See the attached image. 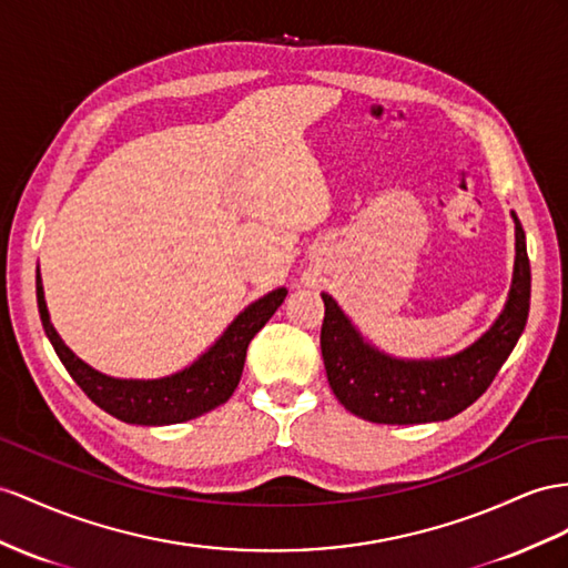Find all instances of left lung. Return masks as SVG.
Masks as SVG:
<instances>
[{"label":"left lung","instance_id":"left-lung-1","mask_svg":"<svg viewBox=\"0 0 568 568\" xmlns=\"http://www.w3.org/2000/svg\"><path fill=\"white\" fill-rule=\"evenodd\" d=\"M516 264L506 307L470 347L439 359H398L359 336L338 302L322 293V355L328 384L345 410L376 425L439 423L473 405L511 355L530 310V261L516 213Z\"/></svg>","mask_w":568,"mask_h":568}]
</instances>
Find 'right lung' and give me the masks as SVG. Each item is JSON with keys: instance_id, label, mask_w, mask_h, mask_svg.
Listing matches in <instances>:
<instances>
[{"instance_id": "1", "label": "right lung", "mask_w": 568, "mask_h": 568, "mask_svg": "<svg viewBox=\"0 0 568 568\" xmlns=\"http://www.w3.org/2000/svg\"><path fill=\"white\" fill-rule=\"evenodd\" d=\"M36 293L42 328H45L57 357L62 359L71 379L83 388V394L98 408L122 419V423L155 427L186 423V419L206 415L232 396L244 369L246 347H250L256 333L266 326L275 310L281 307L287 290L278 287L252 302L194 365L178 374L163 376V379H114V376L100 374L85 365L83 359L69 351L60 333L50 324L40 268L36 275Z\"/></svg>"}]
</instances>
